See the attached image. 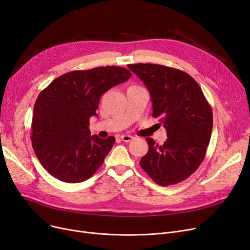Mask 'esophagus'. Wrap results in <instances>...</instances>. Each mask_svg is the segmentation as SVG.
I'll return each mask as SVG.
<instances>
[{"label":"esophagus","instance_id":"34e87169","mask_svg":"<svg viewBox=\"0 0 250 250\" xmlns=\"http://www.w3.org/2000/svg\"><path fill=\"white\" fill-rule=\"evenodd\" d=\"M121 139H122V141H124L125 143H128V142H130V141L134 139V137H132L130 135H122Z\"/></svg>","mask_w":250,"mask_h":250}]
</instances>
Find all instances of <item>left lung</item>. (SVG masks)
Wrapping results in <instances>:
<instances>
[{"label": "left lung", "instance_id": "8db88e82", "mask_svg": "<svg viewBox=\"0 0 250 250\" xmlns=\"http://www.w3.org/2000/svg\"><path fill=\"white\" fill-rule=\"evenodd\" d=\"M127 67L149 90L153 116L160 118L167 132L163 145L146 139L149 151L140 165L159 186L175 185L190 176L205 158L212 135V108L186 72L154 63Z\"/></svg>", "mask_w": 250, "mask_h": 250}]
</instances>
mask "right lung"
I'll list each match as a JSON object with an SVG mask.
<instances>
[{"mask_svg":"<svg viewBox=\"0 0 250 250\" xmlns=\"http://www.w3.org/2000/svg\"><path fill=\"white\" fill-rule=\"evenodd\" d=\"M132 76L121 67L73 71L58 77L38 95L32 116V147L54 177L69 183L93 175L115 138L91 136L89 120L97 116L100 97Z\"/></svg>","mask_w":250,"mask_h":250,"instance_id":"add662e5","label":"right lung"}]
</instances>
